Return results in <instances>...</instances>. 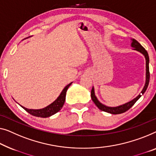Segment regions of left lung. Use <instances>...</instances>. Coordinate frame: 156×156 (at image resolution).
<instances>
[{"instance_id": "obj_1", "label": "left lung", "mask_w": 156, "mask_h": 156, "mask_svg": "<svg viewBox=\"0 0 156 156\" xmlns=\"http://www.w3.org/2000/svg\"><path fill=\"white\" fill-rule=\"evenodd\" d=\"M131 47L133 48V50L138 51V52H141L144 56L145 57L146 59V83L144 87L143 90H141V94H139L137 97L132 99L127 103H125L122 105L115 106V107H111V106H107L104 104H101L98 99H97V97L95 96L94 94V87H92V89L91 90V98L92 101L95 104L97 107H98L100 110L105 111L111 114H120V113H125V111L132 107V106L135 104V102L138 100V99L141 97V95L144 94V93L146 92V89H147L148 83H149V79H150V73H149V57H148V55L147 51H146L144 48L140 43L138 41H136L135 39H132V43H131Z\"/></svg>"}]
</instances>
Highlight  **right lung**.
<instances>
[{
  "instance_id": "add662e5",
  "label": "right lung",
  "mask_w": 156,
  "mask_h": 156,
  "mask_svg": "<svg viewBox=\"0 0 156 156\" xmlns=\"http://www.w3.org/2000/svg\"><path fill=\"white\" fill-rule=\"evenodd\" d=\"M72 84V83H69V85H67L65 87L63 90H62L61 94H59V96L57 97V99L55 101H53L52 104H50V105H48L46 107L41 109H29L24 107V106H21L24 109L25 111H27L28 113L36 117H41V118H48L50 116L55 114L56 113H57L58 111L61 110L62 106H63L65 99H66V91L69 87V86Z\"/></svg>"
}]
</instances>
